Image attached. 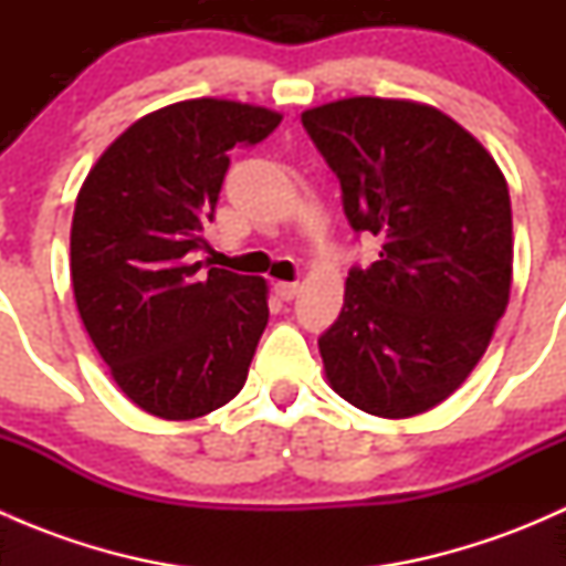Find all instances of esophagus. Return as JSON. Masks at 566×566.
I'll return each instance as SVG.
<instances>
[{"instance_id":"obj_1","label":"esophagus","mask_w":566,"mask_h":566,"mask_svg":"<svg viewBox=\"0 0 566 566\" xmlns=\"http://www.w3.org/2000/svg\"><path fill=\"white\" fill-rule=\"evenodd\" d=\"M276 295L282 301H293L295 295H298V290H301V284L298 282H276Z\"/></svg>"}]
</instances>
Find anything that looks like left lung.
I'll list each match as a JSON object with an SVG mask.
<instances>
[{
  "label": "left lung",
  "mask_w": 566,
  "mask_h": 566,
  "mask_svg": "<svg viewBox=\"0 0 566 566\" xmlns=\"http://www.w3.org/2000/svg\"><path fill=\"white\" fill-rule=\"evenodd\" d=\"M339 177L356 232L380 238L350 268L317 339L331 389L384 419L424 413L484 356L512 287L510 188L488 150L436 106L342 98L301 114Z\"/></svg>",
  "instance_id": "8db88e82"
}]
</instances>
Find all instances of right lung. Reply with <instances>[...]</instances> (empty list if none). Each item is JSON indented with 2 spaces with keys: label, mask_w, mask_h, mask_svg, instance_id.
<instances>
[{
  "label": "right lung",
  "mask_w": 566,
  "mask_h": 566,
  "mask_svg": "<svg viewBox=\"0 0 566 566\" xmlns=\"http://www.w3.org/2000/svg\"><path fill=\"white\" fill-rule=\"evenodd\" d=\"M282 114L193 98L136 119L106 147L76 197L71 282L114 384L147 413L199 419L243 389L268 325V284L224 268L199 273L235 145Z\"/></svg>",
  "instance_id": "obj_1"
}]
</instances>
